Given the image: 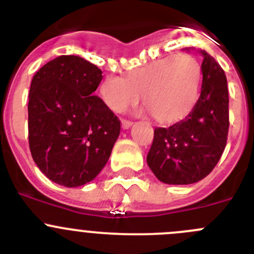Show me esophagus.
I'll list each match as a JSON object with an SVG mask.
<instances>
[{"mask_svg": "<svg viewBox=\"0 0 254 254\" xmlns=\"http://www.w3.org/2000/svg\"><path fill=\"white\" fill-rule=\"evenodd\" d=\"M131 125H132V122H130V120H127V119L122 120V127H124V129H129Z\"/></svg>", "mask_w": 254, "mask_h": 254, "instance_id": "esophagus-1", "label": "esophagus"}]
</instances>
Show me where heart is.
I'll return each mask as SVG.
<instances>
[{
    "label": "heart",
    "mask_w": 254,
    "mask_h": 254,
    "mask_svg": "<svg viewBox=\"0 0 254 254\" xmlns=\"http://www.w3.org/2000/svg\"><path fill=\"white\" fill-rule=\"evenodd\" d=\"M201 65L189 54L157 59L129 78L109 75L100 85V95L113 112L122 113L139 103L140 95L152 117L171 122L184 115L197 97Z\"/></svg>",
    "instance_id": "obj_1"
}]
</instances>
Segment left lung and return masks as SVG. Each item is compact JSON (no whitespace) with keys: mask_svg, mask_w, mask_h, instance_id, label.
Listing matches in <instances>:
<instances>
[{"mask_svg":"<svg viewBox=\"0 0 254 254\" xmlns=\"http://www.w3.org/2000/svg\"><path fill=\"white\" fill-rule=\"evenodd\" d=\"M197 102L182 120L155 127L146 161L155 176L170 185H189L207 176L223 154L230 127L225 72L206 51Z\"/></svg>","mask_w":254,"mask_h":254,"instance_id":"8db88e82","label":"left lung"}]
</instances>
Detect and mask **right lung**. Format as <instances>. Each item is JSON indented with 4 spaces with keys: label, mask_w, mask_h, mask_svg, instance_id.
I'll use <instances>...</instances> for the list:
<instances>
[{
    "label": "right lung",
    "mask_w": 254,
    "mask_h": 254,
    "mask_svg": "<svg viewBox=\"0 0 254 254\" xmlns=\"http://www.w3.org/2000/svg\"><path fill=\"white\" fill-rule=\"evenodd\" d=\"M102 70L61 56L34 74L28 97V141L38 169L56 184L92 181L109 160L120 120L94 92Z\"/></svg>",
    "instance_id": "1"
}]
</instances>
